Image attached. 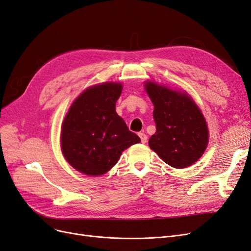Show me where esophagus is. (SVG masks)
Returning <instances> with one entry per match:
<instances>
[{
    "instance_id": "34e87169",
    "label": "esophagus",
    "mask_w": 251,
    "mask_h": 251,
    "mask_svg": "<svg viewBox=\"0 0 251 251\" xmlns=\"http://www.w3.org/2000/svg\"><path fill=\"white\" fill-rule=\"evenodd\" d=\"M138 135H139V137H140V139H141V142H142V143H146L147 140H148V136H147L146 134H144V133H141V132H140Z\"/></svg>"
}]
</instances>
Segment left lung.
Here are the masks:
<instances>
[{
    "instance_id": "1",
    "label": "left lung",
    "mask_w": 251,
    "mask_h": 251,
    "mask_svg": "<svg viewBox=\"0 0 251 251\" xmlns=\"http://www.w3.org/2000/svg\"><path fill=\"white\" fill-rule=\"evenodd\" d=\"M146 90L154 104L156 133L149 146L176 169L195 163L208 143V130L200 109L186 93L149 81Z\"/></svg>"
}]
</instances>
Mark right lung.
I'll use <instances>...</instances> for the list:
<instances>
[{"label":"right lung","mask_w":251,"mask_h":251,"mask_svg":"<svg viewBox=\"0 0 251 251\" xmlns=\"http://www.w3.org/2000/svg\"><path fill=\"white\" fill-rule=\"evenodd\" d=\"M121 91L116 82L91 87L75 100L65 117L60 134L63 154L82 174L107 173L126 149L141 141L116 113Z\"/></svg>","instance_id":"obj_1"}]
</instances>
